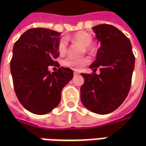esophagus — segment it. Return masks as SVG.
Returning <instances> with one entry per match:
<instances>
[{
	"mask_svg": "<svg viewBox=\"0 0 146 146\" xmlns=\"http://www.w3.org/2000/svg\"><path fill=\"white\" fill-rule=\"evenodd\" d=\"M73 74H74V75H78V73H77V72H73Z\"/></svg>",
	"mask_w": 146,
	"mask_h": 146,
	"instance_id": "esophagus-1",
	"label": "esophagus"
}]
</instances>
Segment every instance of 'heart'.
Masks as SVG:
<instances>
[{
    "label": "heart",
    "instance_id": "b5f03b06",
    "mask_svg": "<svg viewBox=\"0 0 146 146\" xmlns=\"http://www.w3.org/2000/svg\"><path fill=\"white\" fill-rule=\"evenodd\" d=\"M67 40H70L72 42L77 43L84 48V50L88 52L93 51V48L91 46L92 43V36L84 31H80L78 33L73 34V36H66V38L60 39L58 42L57 48L58 52L61 54H64L67 51L68 48V42ZM90 62V59L88 58H75L73 57H67L62 61V65L64 66L68 67L70 69L74 70H80L83 67L87 66Z\"/></svg>",
    "mask_w": 146,
    "mask_h": 146
}]
</instances>
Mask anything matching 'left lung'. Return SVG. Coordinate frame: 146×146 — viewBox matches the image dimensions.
<instances>
[{"mask_svg":"<svg viewBox=\"0 0 146 146\" xmlns=\"http://www.w3.org/2000/svg\"><path fill=\"white\" fill-rule=\"evenodd\" d=\"M92 30L100 48L96 60L90 66L94 73H81L84 83L80 99L93 113L107 114L119 107L128 95L135 58L130 40L116 27L102 24ZM98 68L100 73L96 74Z\"/></svg>","mask_w":146,"mask_h":146,"instance_id":"8db88e82","label":"left lung"}]
</instances>
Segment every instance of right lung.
<instances>
[{
    "label": "right lung",
    "instance_id": "obj_1",
    "mask_svg": "<svg viewBox=\"0 0 146 146\" xmlns=\"http://www.w3.org/2000/svg\"><path fill=\"white\" fill-rule=\"evenodd\" d=\"M61 33L46 28H32L13 47L10 69L15 92L25 109L46 114L59 104L62 90L73 76V70L60 67L57 45ZM59 70L51 74L48 66Z\"/></svg>",
    "mask_w": 146,
    "mask_h": 146
}]
</instances>
